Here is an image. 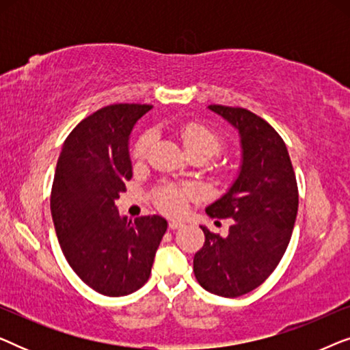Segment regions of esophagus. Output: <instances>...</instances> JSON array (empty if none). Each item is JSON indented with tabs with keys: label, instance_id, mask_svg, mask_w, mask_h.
<instances>
[{
	"label": "esophagus",
	"instance_id": "1",
	"mask_svg": "<svg viewBox=\"0 0 350 350\" xmlns=\"http://www.w3.org/2000/svg\"><path fill=\"white\" fill-rule=\"evenodd\" d=\"M185 224L181 223V221H175V219H172V221L169 223V229H172V231H175V229H180V228H183Z\"/></svg>",
	"mask_w": 350,
	"mask_h": 350
}]
</instances>
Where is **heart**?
Instances as JSON below:
<instances>
[{"mask_svg": "<svg viewBox=\"0 0 350 350\" xmlns=\"http://www.w3.org/2000/svg\"><path fill=\"white\" fill-rule=\"evenodd\" d=\"M178 135L181 140V145L188 152L189 156H202L207 159V157H212L219 152L223 148V138L218 135L217 132L212 131V129L204 126V124L199 122H188L185 126L178 129ZM152 135L151 133H146L143 135L137 143L135 154L138 157L145 156L148 148L151 145ZM196 194V189L193 186H174L167 185L164 188H161L156 194V202L159 205L161 210H164L165 213L170 215H178L185 210L186 202H188L189 198H193Z\"/></svg>", "mask_w": 350, "mask_h": 350, "instance_id": "1", "label": "heart"}]
</instances>
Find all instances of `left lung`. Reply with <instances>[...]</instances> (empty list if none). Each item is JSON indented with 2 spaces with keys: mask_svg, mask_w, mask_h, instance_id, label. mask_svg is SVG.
Returning <instances> with one entry per match:
<instances>
[{
  "mask_svg": "<svg viewBox=\"0 0 350 350\" xmlns=\"http://www.w3.org/2000/svg\"><path fill=\"white\" fill-rule=\"evenodd\" d=\"M236 129L241 167L226 193L205 212L232 218L226 237L205 226L204 247L194 255V275L210 293L236 298L260 286L288 247L298 213V186L288 151L265 119L243 108L210 105Z\"/></svg>",
  "mask_w": 350,
  "mask_h": 350,
  "instance_id": "left-lung-1",
  "label": "left lung"
}]
</instances>
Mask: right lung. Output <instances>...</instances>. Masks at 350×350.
Here are the masks:
<instances>
[{"instance_id": "obj_1", "label": "right lung", "mask_w": 350, "mask_h": 350, "mask_svg": "<svg viewBox=\"0 0 350 350\" xmlns=\"http://www.w3.org/2000/svg\"><path fill=\"white\" fill-rule=\"evenodd\" d=\"M151 105L119 103L83 119L57 161L51 213L62 252L79 279L105 296H126L150 279L167 231L159 215L121 217L114 200L132 178L129 138Z\"/></svg>"}]
</instances>
